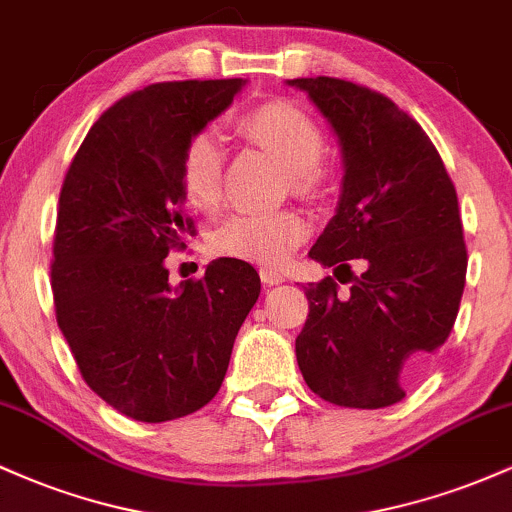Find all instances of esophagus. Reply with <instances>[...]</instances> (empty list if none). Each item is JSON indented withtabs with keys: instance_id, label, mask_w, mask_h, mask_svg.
I'll return each instance as SVG.
<instances>
[{
	"instance_id": "34e87169",
	"label": "esophagus",
	"mask_w": 512,
	"mask_h": 512,
	"mask_svg": "<svg viewBox=\"0 0 512 512\" xmlns=\"http://www.w3.org/2000/svg\"><path fill=\"white\" fill-rule=\"evenodd\" d=\"M260 279L267 286H276V284H281V281L286 279V274L281 272V269H276V267H262L260 269Z\"/></svg>"
}]
</instances>
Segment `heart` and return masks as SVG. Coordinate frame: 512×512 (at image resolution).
<instances>
[{"label": "heart", "instance_id": "b5f03b06", "mask_svg": "<svg viewBox=\"0 0 512 512\" xmlns=\"http://www.w3.org/2000/svg\"><path fill=\"white\" fill-rule=\"evenodd\" d=\"M240 132L264 146L293 173L298 185L313 180V170L325 156V137L313 117L291 103L272 101L240 117ZM223 142L204 129L190 137L180 161V185L187 202L214 214L223 202ZM310 233V221L301 211H240L214 233V250L238 260L281 264Z\"/></svg>", "mask_w": 512, "mask_h": 512}]
</instances>
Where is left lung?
Segmentation results:
<instances>
[{"instance_id": "1", "label": "left lung", "mask_w": 512, "mask_h": 512, "mask_svg": "<svg viewBox=\"0 0 512 512\" xmlns=\"http://www.w3.org/2000/svg\"><path fill=\"white\" fill-rule=\"evenodd\" d=\"M286 84L308 93L344 163L337 211L310 260L334 272L349 269L346 260L366 264L349 296L332 276L303 286L310 313L296 337L298 368L327 402L390 407L460 310L467 248L455 185L419 122L383 93L332 76Z\"/></svg>"}]
</instances>
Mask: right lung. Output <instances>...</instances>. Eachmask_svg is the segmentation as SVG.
<instances>
[{"label": "right lung", "mask_w": 512, "mask_h": 512, "mask_svg": "<svg viewBox=\"0 0 512 512\" xmlns=\"http://www.w3.org/2000/svg\"><path fill=\"white\" fill-rule=\"evenodd\" d=\"M245 84L166 81L129 93L88 129L64 178L52 248L57 325L88 387L134 421L202 409L260 296V276L243 260L219 257L178 286L166 267L192 231L185 144Z\"/></svg>", "instance_id": "right-lung-1"}]
</instances>
